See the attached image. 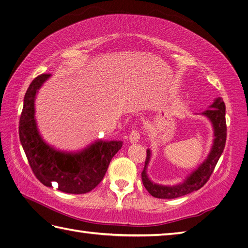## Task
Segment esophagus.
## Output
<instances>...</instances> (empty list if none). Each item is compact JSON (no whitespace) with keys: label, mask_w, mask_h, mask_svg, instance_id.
<instances>
[{"label":"esophagus","mask_w":248,"mask_h":248,"mask_svg":"<svg viewBox=\"0 0 248 248\" xmlns=\"http://www.w3.org/2000/svg\"><path fill=\"white\" fill-rule=\"evenodd\" d=\"M140 131H138V130H133V131H132L131 133H130V135H129V141L131 143H136V142L140 141Z\"/></svg>","instance_id":"34e87169"}]
</instances>
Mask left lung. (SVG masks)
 <instances>
[{
    "label": "left lung",
    "mask_w": 248,
    "mask_h": 248,
    "mask_svg": "<svg viewBox=\"0 0 248 248\" xmlns=\"http://www.w3.org/2000/svg\"><path fill=\"white\" fill-rule=\"evenodd\" d=\"M201 115L208 118L212 124V128H214V143H212L211 150L207 158L182 183L172 186L159 185V184L153 183L147 174L148 165L151 159V150L150 149L147 150V158L145 168H143L141 172V180L143 186H145L148 192L152 197L168 200L180 198L183 197V195L197 191L200 188H202L207 181L209 180L218 158L221 157L226 142L227 129L225 119V103H224L221 97H217L215 99L214 103L209 106L208 110L202 112Z\"/></svg>",
    "instance_id": "8db88e82"
}]
</instances>
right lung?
<instances>
[{
    "mask_svg": "<svg viewBox=\"0 0 248 248\" xmlns=\"http://www.w3.org/2000/svg\"><path fill=\"white\" fill-rule=\"evenodd\" d=\"M50 77L42 74L27 89L20 117V141L32 172L46 187L58 184V190L72 194L90 192L99 184L111 159L123 147L120 140H98L77 152L58 150L46 142L36 122L34 101L40 88Z\"/></svg>",
    "mask_w": 248,
    "mask_h": 248,
    "instance_id": "right-lung-1",
    "label": "right lung"
}]
</instances>
